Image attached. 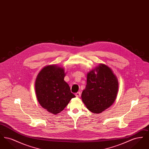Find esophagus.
Masks as SVG:
<instances>
[{
	"instance_id": "obj_1",
	"label": "esophagus",
	"mask_w": 149,
	"mask_h": 149,
	"mask_svg": "<svg viewBox=\"0 0 149 149\" xmlns=\"http://www.w3.org/2000/svg\"><path fill=\"white\" fill-rule=\"evenodd\" d=\"M80 95H81V93L80 92H78L75 93V96H76L77 97H80Z\"/></svg>"
}]
</instances>
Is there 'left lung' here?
<instances>
[{"mask_svg": "<svg viewBox=\"0 0 149 149\" xmlns=\"http://www.w3.org/2000/svg\"><path fill=\"white\" fill-rule=\"evenodd\" d=\"M118 88V80L113 71L106 65L100 64L87 75L86 85L81 94L82 100L93 113H101L113 103Z\"/></svg>", "mask_w": 149, "mask_h": 149, "instance_id": "left-lung-1", "label": "left lung"}]
</instances>
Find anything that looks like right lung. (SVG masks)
<instances>
[{"instance_id": "1", "label": "right lung", "mask_w": 149, "mask_h": 149, "mask_svg": "<svg viewBox=\"0 0 149 149\" xmlns=\"http://www.w3.org/2000/svg\"><path fill=\"white\" fill-rule=\"evenodd\" d=\"M64 69L56 65L45 67L35 82L37 98L40 105L51 113L61 112L75 95L64 81Z\"/></svg>"}]
</instances>
